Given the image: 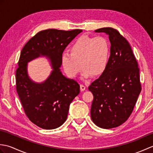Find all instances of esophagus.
<instances>
[{
  "label": "esophagus",
  "mask_w": 153,
  "mask_h": 153,
  "mask_svg": "<svg viewBox=\"0 0 153 153\" xmlns=\"http://www.w3.org/2000/svg\"><path fill=\"white\" fill-rule=\"evenodd\" d=\"M85 89H86L85 86L84 85H82V84H81V85H80V89H81V91H83L85 90Z\"/></svg>",
  "instance_id": "esophagus-1"
}]
</instances>
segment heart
I'll return each instance as SVG.
<instances>
[{
  "mask_svg": "<svg viewBox=\"0 0 153 153\" xmlns=\"http://www.w3.org/2000/svg\"><path fill=\"white\" fill-rule=\"evenodd\" d=\"M109 57L110 45L105 38L82 36L71 46L70 54L62 55V64L71 78L76 77L82 68L83 78H88L90 76L96 77L105 71Z\"/></svg>",
  "mask_w": 153,
  "mask_h": 153,
  "instance_id": "heart-1",
  "label": "heart"
}]
</instances>
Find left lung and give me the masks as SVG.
I'll return each mask as SVG.
<instances>
[{
  "label": "left lung",
  "instance_id": "1",
  "mask_svg": "<svg viewBox=\"0 0 153 153\" xmlns=\"http://www.w3.org/2000/svg\"><path fill=\"white\" fill-rule=\"evenodd\" d=\"M95 32L108 35L111 46L105 71L89 87L91 117L99 128L110 129L124 123L134 110L141 91L139 68L130 45L118 31L103 27Z\"/></svg>",
  "mask_w": 153,
  "mask_h": 153
}]
</instances>
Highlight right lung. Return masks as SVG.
Instances as JSON below:
<instances>
[{"label":"right lung","mask_w":153,"mask_h":153,"mask_svg":"<svg viewBox=\"0 0 153 153\" xmlns=\"http://www.w3.org/2000/svg\"><path fill=\"white\" fill-rule=\"evenodd\" d=\"M82 31H41L22 48L16 73V91L25 114L41 128L53 129L62 125L70 103L80 92L79 83L63 76L60 67L64 49ZM39 56L50 59L53 71L45 82L38 84L28 77L27 63Z\"/></svg>","instance_id":"add662e5"}]
</instances>
